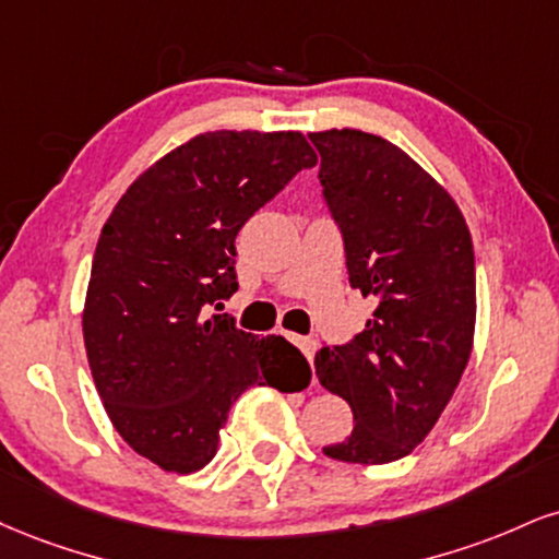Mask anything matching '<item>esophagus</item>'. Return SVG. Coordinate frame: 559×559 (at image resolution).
Returning <instances> with one entry per match:
<instances>
[{
	"label": "esophagus",
	"instance_id": "1",
	"mask_svg": "<svg viewBox=\"0 0 559 559\" xmlns=\"http://www.w3.org/2000/svg\"><path fill=\"white\" fill-rule=\"evenodd\" d=\"M292 341L301 348V354L307 356V361L314 359V348H318V341H314V338H305V335H292Z\"/></svg>",
	"mask_w": 559,
	"mask_h": 559
}]
</instances>
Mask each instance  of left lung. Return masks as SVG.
Here are the masks:
<instances>
[{
  "label": "left lung",
  "mask_w": 559,
  "mask_h": 559,
  "mask_svg": "<svg viewBox=\"0 0 559 559\" xmlns=\"http://www.w3.org/2000/svg\"><path fill=\"white\" fill-rule=\"evenodd\" d=\"M346 245L348 281L374 312L348 346L314 354L320 385L354 412L346 463L408 455L445 412L476 328L474 245L459 203L399 145L361 130L309 132Z\"/></svg>",
  "instance_id": "obj_1"
}]
</instances>
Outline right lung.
Listing matches in <instances>:
<instances>
[{
    "mask_svg": "<svg viewBox=\"0 0 559 559\" xmlns=\"http://www.w3.org/2000/svg\"><path fill=\"white\" fill-rule=\"evenodd\" d=\"M318 164L301 132H200L151 164L114 205L93 254L83 338L111 425L169 474L203 468L241 390L309 385L284 335L205 320L237 292L239 228Z\"/></svg>",
    "mask_w": 559,
    "mask_h": 559,
    "instance_id": "right-lung-1",
    "label": "right lung"
}]
</instances>
